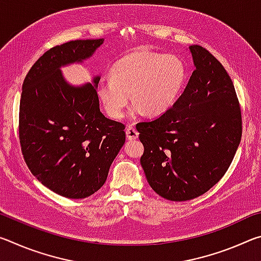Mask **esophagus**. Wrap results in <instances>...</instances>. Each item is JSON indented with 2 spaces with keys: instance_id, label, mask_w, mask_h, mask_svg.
Returning a JSON list of instances; mask_svg holds the SVG:
<instances>
[{
  "instance_id": "obj_1",
  "label": "esophagus",
  "mask_w": 261,
  "mask_h": 261,
  "mask_svg": "<svg viewBox=\"0 0 261 261\" xmlns=\"http://www.w3.org/2000/svg\"><path fill=\"white\" fill-rule=\"evenodd\" d=\"M125 134H126V138L129 139V140L137 139V138H138V136H139V132L137 131L132 125H129V126L126 127Z\"/></svg>"
}]
</instances>
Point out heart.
Here are the masks:
<instances>
[{"instance_id": "obj_1", "label": "heart", "mask_w": 261, "mask_h": 261, "mask_svg": "<svg viewBox=\"0 0 261 261\" xmlns=\"http://www.w3.org/2000/svg\"><path fill=\"white\" fill-rule=\"evenodd\" d=\"M185 67L178 57L135 51L115 62L112 78L98 83V95L110 117L120 120L129 103L135 112L159 116L177 100L184 85Z\"/></svg>"}]
</instances>
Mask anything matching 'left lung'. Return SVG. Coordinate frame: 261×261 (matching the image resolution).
Returning a JSON list of instances; mask_svg holds the SVG:
<instances>
[{
    "mask_svg": "<svg viewBox=\"0 0 261 261\" xmlns=\"http://www.w3.org/2000/svg\"><path fill=\"white\" fill-rule=\"evenodd\" d=\"M196 70L177 101L152 121L137 123L147 182L168 200H191L226 174L242 138V112L223 65L190 47Z\"/></svg>",
    "mask_w": 261,
    "mask_h": 261,
    "instance_id": "left-lung-1",
    "label": "left lung"
}]
</instances>
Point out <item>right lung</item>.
I'll return each mask as SVG.
<instances>
[{
	"mask_svg": "<svg viewBox=\"0 0 261 261\" xmlns=\"http://www.w3.org/2000/svg\"><path fill=\"white\" fill-rule=\"evenodd\" d=\"M103 39L74 40L48 49L26 74L19 105V143L39 182L70 199L102 187L125 143V125L100 112L96 86H70L60 67L92 56Z\"/></svg>",
	"mask_w": 261,
	"mask_h": 261,
	"instance_id": "add662e5",
	"label": "right lung"
}]
</instances>
